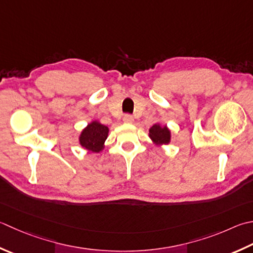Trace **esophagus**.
<instances>
[{"mask_svg": "<svg viewBox=\"0 0 253 253\" xmlns=\"http://www.w3.org/2000/svg\"><path fill=\"white\" fill-rule=\"evenodd\" d=\"M124 123H127V124H132L133 123V117L131 115H129V114H126L125 116H124L123 118Z\"/></svg>", "mask_w": 253, "mask_h": 253, "instance_id": "esophagus-1", "label": "esophagus"}]
</instances>
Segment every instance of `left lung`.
<instances>
[{
  "mask_svg": "<svg viewBox=\"0 0 253 253\" xmlns=\"http://www.w3.org/2000/svg\"><path fill=\"white\" fill-rule=\"evenodd\" d=\"M149 137L157 146L168 145L171 140V131L167 126H161L160 124H155L149 129Z\"/></svg>",
  "mask_w": 253,
  "mask_h": 253,
  "instance_id": "obj_1",
  "label": "left lung"
}]
</instances>
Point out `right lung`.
I'll use <instances>...</instances> for the list:
<instances>
[{
    "label": "right lung",
    "instance_id": "add662e5",
    "mask_svg": "<svg viewBox=\"0 0 253 253\" xmlns=\"http://www.w3.org/2000/svg\"><path fill=\"white\" fill-rule=\"evenodd\" d=\"M108 136V127L100 122L93 121L81 131L79 141L80 145L91 152H100L104 149V143Z\"/></svg>",
    "mask_w": 253,
    "mask_h": 253
}]
</instances>
